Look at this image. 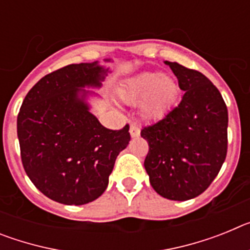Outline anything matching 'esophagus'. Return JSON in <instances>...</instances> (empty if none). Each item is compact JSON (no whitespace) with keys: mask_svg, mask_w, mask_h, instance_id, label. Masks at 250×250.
<instances>
[{"mask_svg":"<svg viewBox=\"0 0 250 250\" xmlns=\"http://www.w3.org/2000/svg\"><path fill=\"white\" fill-rule=\"evenodd\" d=\"M130 135H131V138H138L140 135V127L135 124H131L130 125Z\"/></svg>","mask_w":250,"mask_h":250,"instance_id":"esophagus-1","label":"esophagus"}]
</instances>
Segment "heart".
I'll return each instance as SVG.
<instances>
[{"instance_id": "1", "label": "heart", "mask_w": 250, "mask_h": 250, "mask_svg": "<svg viewBox=\"0 0 250 250\" xmlns=\"http://www.w3.org/2000/svg\"><path fill=\"white\" fill-rule=\"evenodd\" d=\"M121 101L130 105L140 103L147 118H158L173 105L178 94V85L169 76L159 72H141L127 79L118 90Z\"/></svg>"}]
</instances>
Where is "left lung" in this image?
<instances>
[{"label":"left lung","instance_id":"left-lung-1","mask_svg":"<svg viewBox=\"0 0 250 250\" xmlns=\"http://www.w3.org/2000/svg\"><path fill=\"white\" fill-rule=\"evenodd\" d=\"M165 63L184 95L161 120L141 130L149 144L144 167L159 195L184 202L207 190L224 163L228 109L219 90L202 72Z\"/></svg>","mask_w":250,"mask_h":250}]
</instances>
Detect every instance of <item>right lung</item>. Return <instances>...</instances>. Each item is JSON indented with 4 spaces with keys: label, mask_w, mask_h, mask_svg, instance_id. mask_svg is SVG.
Segmentation results:
<instances>
[{
    "label": "right lung",
    "mask_w": 250,
    "mask_h": 250,
    "mask_svg": "<svg viewBox=\"0 0 250 250\" xmlns=\"http://www.w3.org/2000/svg\"><path fill=\"white\" fill-rule=\"evenodd\" d=\"M109 72L99 61L71 63L43 76L22 103V164L35 187L55 202L83 205L98 199L129 144V125L106 129L90 111L87 100L98 94L85 87L100 89Z\"/></svg>",
    "instance_id": "right-lung-1"
}]
</instances>
